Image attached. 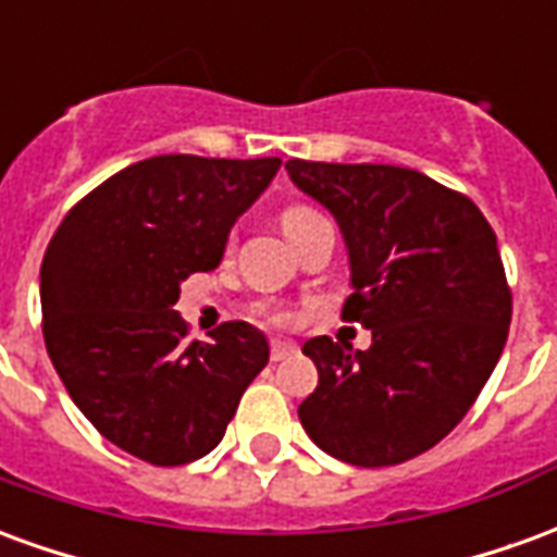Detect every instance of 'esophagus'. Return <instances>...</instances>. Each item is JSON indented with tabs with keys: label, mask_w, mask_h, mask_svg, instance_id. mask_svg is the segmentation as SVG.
<instances>
[{
	"label": "esophagus",
	"mask_w": 557,
	"mask_h": 557,
	"mask_svg": "<svg viewBox=\"0 0 557 557\" xmlns=\"http://www.w3.org/2000/svg\"><path fill=\"white\" fill-rule=\"evenodd\" d=\"M295 351H298V346H295L292 339H274V343H271V361H286Z\"/></svg>",
	"instance_id": "34e87169"
}]
</instances>
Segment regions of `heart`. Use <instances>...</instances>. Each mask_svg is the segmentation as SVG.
<instances>
[{"label": "heart", "mask_w": 557, "mask_h": 557, "mask_svg": "<svg viewBox=\"0 0 557 557\" xmlns=\"http://www.w3.org/2000/svg\"><path fill=\"white\" fill-rule=\"evenodd\" d=\"M310 214H315V211H310V208H304V206L286 208V211H283V226H292V223H298V220L310 218Z\"/></svg>", "instance_id": "1"}]
</instances>
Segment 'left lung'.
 Segmentation results:
<instances>
[{
	"label": "left lung",
	"instance_id": "left-lung-1",
	"mask_svg": "<svg viewBox=\"0 0 557 557\" xmlns=\"http://www.w3.org/2000/svg\"><path fill=\"white\" fill-rule=\"evenodd\" d=\"M286 170L337 220L343 319L373 331L367 351L304 343L319 387L298 406L301 426L349 466L406 462L466 418L502 358L513 307L495 232L468 196L418 170L298 158Z\"/></svg>",
	"mask_w": 557,
	"mask_h": 557
}]
</instances>
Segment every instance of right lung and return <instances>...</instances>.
I'll return each instance as SVG.
<instances>
[{"label": "right lung", "mask_w": 557, "mask_h": 557, "mask_svg": "<svg viewBox=\"0 0 557 557\" xmlns=\"http://www.w3.org/2000/svg\"><path fill=\"white\" fill-rule=\"evenodd\" d=\"M280 158L160 154L67 211L44 253V343L77 409L151 466L214 450L268 363L247 322L187 343L172 307L194 271H214L235 220L265 194Z\"/></svg>", "instance_id": "add662e5"}]
</instances>
